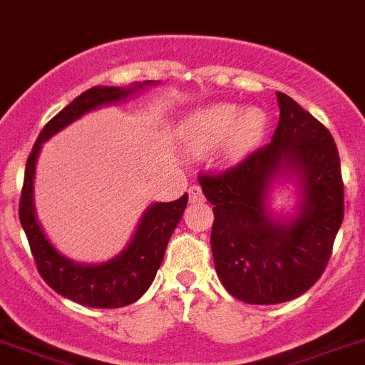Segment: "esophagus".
Wrapping results in <instances>:
<instances>
[{"mask_svg": "<svg viewBox=\"0 0 365 365\" xmlns=\"http://www.w3.org/2000/svg\"><path fill=\"white\" fill-rule=\"evenodd\" d=\"M188 195H190V201H203V192H201L200 186H190L188 190Z\"/></svg>", "mask_w": 365, "mask_h": 365, "instance_id": "34e87169", "label": "esophagus"}]
</instances>
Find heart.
Masks as SVG:
<instances>
[{"label": "heart", "mask_w": 365, "mask_h": 365, "mask_svg": "<svg viewBox=\"0 0 365 365\" xmlns=\"http://www.w3.org/2000/svg\"><path fill=\"white\" fill-rule=\"evenodd\" d=\"M267 128V113L259 108L244 111L233 104H216L190 117L185 126V141L192 153L201 155L220 145L230 135V150L239 155L250 149Z\"/></svg>", "instance_id": "1"}]
</instances>
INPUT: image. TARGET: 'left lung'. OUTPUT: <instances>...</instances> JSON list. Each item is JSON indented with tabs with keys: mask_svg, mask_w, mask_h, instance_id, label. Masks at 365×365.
<instances>
[{
	"mask_svg": "<svg viewBox=\"0 0 365 365\" xmlns=\"http://www.w3.org/2000/svg\"><path fill=\"white\" fill-rule=\"evenodd\" d=\"M279 123L272 141L222 173H201L215 205L210 248L224 287L248 304L300 297L324 272L343 222L338 147L323 123L291 96L276 93ZM276 176H297L303 200L289 222H276L266 192Z\"/></svg>",
	"mask_w": 365,
	"mask_h": 365,
	"instance_id": "1",
	"label": "left lung"
}]
</instances>
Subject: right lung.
Segmentation results:
<instances>
[{
    "label": "right lung",
    "instance_id": "add662e5",
    "mask_svg": "<svg viewBox=\"0 0 365 365\" xmlns=\"http://www.w3.org/2000/svg\"><path fill=\"white\" fill-rule=\"evenodd\" d=\"M153 83L155 81H143V83L138 81L126 89L104 86L87 89L86 93L76 96L67 108H63L52 121L46 123L33 145L31 155L27 158L22 195H20V224L29 240L37 270L56 293L87 308H123L135 302L145 293L155 279L156 270L160 269L171 233L175 231L177 224L182 218L188 203V194L170 203L150 205L141 216L130 244L113 259L101 264L74 263L53 248L37 222L35 205H33V177H35L38 150L42 143L50 140L56 132L80 119L87 111L125 101Z\"/></svg>",
    "mask_w": 365,
    "mask_h": 365
}]
</instances>
